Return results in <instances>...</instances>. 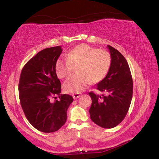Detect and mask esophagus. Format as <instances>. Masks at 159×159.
Masks as SVG:
<instances>
[{
    "label": "esophagus",
    "mask_w": 159,
    "mask_h": 159,
    "mask_svg": "<svg viewBox=\"0 0 159 159\" xmlns=\"http://www.w3.org/2000/svg\"><path fill=\"white\" fill-rule=\"evenodd\" d=\"M80 95H81V93H75V94H74V95H73V98L74 99H77V98H79V97L80 96Z\"/></svg>",
    "instance_id": "1"
}]
</instances>
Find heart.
Instances as JSON below:
<instances>
[{
  "label": "heart",
  "instance_id": "heart-1",
  "mask_svg": "<svg viewBox=\"0 0 159 159\" xmlns=\"http://www.w3.org/2000/svg\"><path fill=\"white\" fill-rule=\"evenodd\" d=\"M65 58L56 61L55 72L60 79L71 74L73 66H77L78 74L71 76L64 83L66 92L77 93L84 90L93 81L98 83L108 74L111 65V56L105 50L80 44L65 53Z\"/></svg>",
  "mask_w": 159,
  "mask_h": 159
}]
</instances>
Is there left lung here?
I'll return each instance as SVG.
<instances>
[{
	"label": "left lung",
	"instance_id": "left-lung-1",
	"mask_svg": "<svg viewBox=\"0 0 159 159\" xmlns=\"http://www.w3.org/2000/svg\"><path fill=\"white\" fill-rule=\"evenodd\" d=\"M111 56V65L108 74L97 84L101 92L108 96L89 93L92 99L89 112L90 118L104 128H112L124 119L133 98V79L127 61L119 51L107 45Z\"/></svg>",
	"mask_w": 159,
	"mask_h": 159
}]
</instances>
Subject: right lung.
Returning <instances> with one entry per match:
<instances>
[{"instance_id":"obj_1","label":"right lung","mask_w":159,"mask_h":159,"mask_svg":"<svg viewBox=\"0 0 159 159\" xmlns=\"http://www.w3.org/2000/svg\"><path fill=\"white\" fill-rule=\"evenodd\" d=\"M61 46L38 52L21 70L19 93L21 108L29 122L39 131L53 133L66 123V111L74 101L72 96L61 95V83L55 72ZM57 94L59 99L49 100Z\"/></svg>"}]
</instances>
